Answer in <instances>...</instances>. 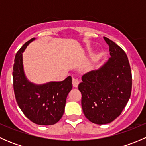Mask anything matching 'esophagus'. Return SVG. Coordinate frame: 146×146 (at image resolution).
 I'll return each mask as SVG.
<instances>
[{"label":"esophagus","mask_w":146,"mask_h":146,"mask_svg":"<svg viewBox=\"0 0 146 146\" xmlns=\"http://www.w3.org/2000/svg\"><path fill=\"white\" fill-rule=\"evenodd\" d=\"M73 87H75V88H77L78 85L79 84V80H78L77 78H73Z\"/></svg>","instance_id":"obj_1"}]
</instances>
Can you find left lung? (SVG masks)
<instances>
[{
	"instance_id": "8db88e82",
	"label": "left lung",
	"mask_w": 146,
	"mask_h": 146,
	"mask_svg": "<svg viewBox=\"0 0 146 146\" xmlns=\"http://www.w3.org/2000/svg\"><path fill=\"white\" fill-rule=\"evenodd\" d=\"M110 57L98 70L85 73L78 89L85 117L96 124L113 121L121 114L131 93L132 76L126 53L107 37Z\"/></svg>"
}]
</instances>
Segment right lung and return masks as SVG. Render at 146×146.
Segmentation results:
<instances>
[{"instance_id": "obj_1", "label": "right lung", "mask_w": 146, "mask_h": 146, "mask_svg": "<svg viewBox=\"0 0 146 146\" xmlns=\"http://www.w3.org/2000/svg\"><path fill=\"white\" fill-rule=\"evenodd\" d=\"M32 38L26 42L15 55L13 66V88L17 104L31 121L38 125L55 124L64 113L66 98L72 89V78L59 82L36 85L29 82L25 75L23 53Z\"/></svg>"}]
</instances>
